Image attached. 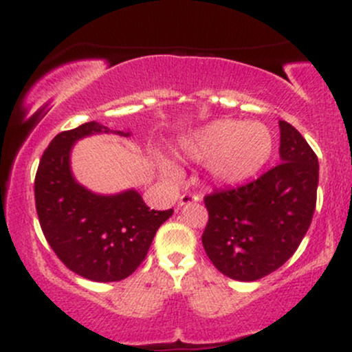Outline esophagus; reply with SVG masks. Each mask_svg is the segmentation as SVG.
Returning <instances> with one entry per match:
<instances>
[{"instance_id":"esophagus-1","label":"esophagus","mask_w":352,"mask_h":352,"mask_svg":"<svg viewBox=\"0 0 352 352\" xmlns=\"http://www.w3.org/2000/svg\"><path fill=\"white\" fill-rule=\"evenodd\" d=\"M200 200V195H197V193H184V195L179 199V207H184V205H188L192 204V201H199Z\"/></svg>"}]
</instances>
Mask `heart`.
Returning a JSON list of instances; mask_svg holds the SVG:
<instances>
[{
    "mask_svg": "<svg viewBox=\"0 0 352 352\" xmlns=\"http://www.w3.org/2000/svg\"><path fill=\"white\" fill-rule=\"evenodd\" d=\"M193 159L208 160L218 184L235 185L258 175L273 155V134L265 124L218 119L200 129L187 144ZM172 172V168L165 167Z\"/></svg>",
    "mask_w": 352,
    "mask_h": 352,
    "instance_id": "obj_1",
    "label": "heart"
}]
</instances>
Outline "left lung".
Listing matches in <instances>:
<instances>
[{
  "label": "left lung",
  "instance_id": "obj_1",
  "mask_svg": "<svg viewBox=\"0 0 352 352\" xmlns=\"http://www.w3.org/2000/svg\"><path fill=\"white\" fill-rule=\"evenodd\" d=\"M281 164L236 188L205 197L201 235L218 272L238 281L273 273L296 252L316 208L318 157L292 124L280 120Z\"/></svg>",
  "mask_w": 352,
  "mask_h": 352
}]
</instances>
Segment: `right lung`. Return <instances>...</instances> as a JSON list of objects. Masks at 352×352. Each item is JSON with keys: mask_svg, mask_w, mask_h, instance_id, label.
I'll use <instances>...</instances> for the list:
<instances>
[{"mask_svg": "<svg viewBox=\"0 0 352 352\" xmlns=\"http://www.w3.org/2000/svg\"><path fill=\"white\" fill-rule=\"evenodd\" d=\"M100 132L131 137V132L111 131L96 120L60 132L39 160L34 200L44 236L59 260L86 280L109 283L139 268L157 230L173 210H151L135 190L98 195L74 180L72 145Z\"/></svg>", "mask_w": 352, "mask_h": 352, "instance_id": "right-lung-1", "label": "right lung"}]
</instances>
